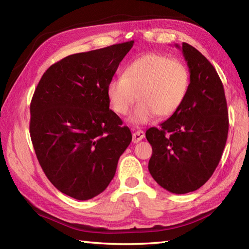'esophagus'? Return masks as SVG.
I'll return each mask as SVG.
<instances>
[{
  "mask_svg": "<svg viewBox=\"0 0 249 249\" xmlns=\"http://www.w3.org/2000/svg\"><path fill=\"white\" fill-rule=\"evenodd\" d=\"M144 137H145V134L143 130H137L136 133H134V135H133V142L134 143H137V142H139L143 139Z\"/></svg>",
  "mask_w": 249,
  "mask_h": 249,
  "instance_id": "obj_1",
  "label": "esophagus"
}]
</instances>
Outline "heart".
I'll return each mask as SVG.
<instances>
[{
  "mask_svg": "<svg viewBox=\"0 0 249 249\" xmlns=\"http://www.w3.org/2000/svg\"><path fill=\"white\" fill-rule=\"evenodd\" d=\"M189 86L190 72L184 62L151 52L136 57L124 68L123 75L111 79L107 96L111 109L121 115L128 112L138 97L140 103L129 120L140 125L149 123L156 114L169 116L178 111Z\"/></svg>",
  "mask_w": 249,
  "mask_h": 249,
  "instance_id": "b5f03b06",
  "label": "heart"
}]
</instances>
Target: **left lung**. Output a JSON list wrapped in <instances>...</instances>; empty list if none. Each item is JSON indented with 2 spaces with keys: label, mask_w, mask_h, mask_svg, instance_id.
<instances>
[{
  "label": "left lung",
  "mask_w": 249,
  "mask_h": 249,
  "mask_svg": "<svg viewBox=\"0 0 249 249\" xmlns=\"http://www.w3.org/2000/svg\"><path fill=\"white\" fill-rule=\"evenodd\" d=\"M182 51L190 72L187 96L160 127L145 133L153 150L151 176L162 188L179 195L197 190L212 177L229 130L224 86L217 71L193 46L183 43Z\"/></svg>",
  "instance_id": "obj_1"
}]
</instances>
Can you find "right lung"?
I'll list each match as a JSON object with an SVG mask.
<instances>
[{"mask_svg": "<svg viewBox=\"0 0 249 249\" xmlns=\"http://www.w3.org/2000/svg\"><path fill=\"white\" fill-rule=\"evenodd\" d=\"M134 40L68 55L37 84L30 135L46 177L61 193L89 200L113 178L131 133L109 109L107 86Z\"/></svg>", "mask_w": 249, "mask_h": 249, "instance_id": "obj_1", "label": "right lung"}]
</instances>
